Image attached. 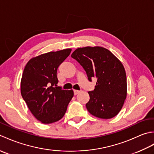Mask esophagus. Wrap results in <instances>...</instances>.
<instances>
[{
    "label": "esophagus",
    "instance_id": "obj_1",
    "mask_svg": "<svg viewBox=\"0 0 154 154\" xmlns=\"http://www.w3.org/2000/svg\"><path fill=\"white\" fill-rule=\"evenodd\" d=\"M80 92H81L80 91H78V90H74V94H75V95H76V94H79Z\"/></svg>",
    "mask_w": 154,
    "mask_h": 154
}]
</instances>
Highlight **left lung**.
<instances>
[{
	"instance_id": "1",
	"label": "left lung",
	"mask_w": 154,
	"mask_h": 154,
	"mask_svg": "<svg viewBox=\"0 0 154 154\" xmlns=\"http://www.w3.org/2000/svg\"><path fill=\"white\" fill-rule=\"evenodd\" d=\"M71 57L83 67L89 81L97 79L94 89L88 92V111L103 119L116 116L127 95L126 75L122 63L109 50L99 46L77 48Z\"/></svg>"
}]
</instances>
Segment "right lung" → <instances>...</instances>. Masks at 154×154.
Wrapping results in <instances>:
<instances>
[{"mask_svg":"<svg viewBox=\"0 0 154 154\" xmlns=\"http://www.w3.org/2000/svg\"><path fill=\"white\" fill-rule=\"evenodd\" d=\"M71 49L50 51L32 58L23 71L20 89L23 99L35 119L44 124L61 119L73 97V90L57 87V68Z\"/></svg>","mask_w":154,"mask_h":154,"instance_id":"add662e5","label":"right lung"}]
</instances>
